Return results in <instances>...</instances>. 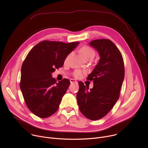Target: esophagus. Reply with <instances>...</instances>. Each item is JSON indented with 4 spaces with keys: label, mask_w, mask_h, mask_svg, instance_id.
I'll return each instance as SVG.
<instances>
[{
    "label": "esophagus",
    "mask_w": 148,
    "mask_h": 148,
    "mask_svg": "<svg viewBox=\"0 0 148 148\" xmlns=\"http://www.w3.org/2000/svg\"><path fill=\"white\" fill-rule=\"evenodd\" d=\"M70 81L71 83H77V81L75 79H70Z\"/></svg>",
    "instance_id": "34e87169"
}]
</instances>
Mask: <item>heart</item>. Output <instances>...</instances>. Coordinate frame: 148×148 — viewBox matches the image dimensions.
I'll return each mask as SVG.
<instances>
[{
  "mask_svg": "<svg viewBox=\"0 0 148 148\" xmlns=\"http://www.w3.org/2000/svg\"><path fill=\"white\" fill-rule=\"evenodd\" d=\"M80 53H81L82 56L83 57V58L86 60H88V59H92L95 56L94 50L88 46H84L82 47L80 49ZM70 56V54H69L66 57V58L65 59L66 62L68 60ZM85 73H86L85 71H81L80 70H76L73 73V75L75 78H78L82 76V74Z\"/></svg>",
  "mask_w": 148,
  "mask_h": 148,
  "instance_id": "b5f03b06",
  "label": "heart"
}]
</instances>
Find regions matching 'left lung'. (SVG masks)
I'll use <instances>...</instances> for the list:
<instances>
[{"label": "left lung", "instance_id": "1", "mask_svg": "<svg viewBox=\"0 0 148 148\" xmlns=\"http://www.w3.org/2000/svg\"><path fill=\"white\" fill-rule=\"evenodd\" d=\"M90 45L98 53L100 59L87 79L93 81V88L79 81L77 99L81 112L88 119L98 120L106 115L119 98L125 77L122 54L108 39L91 41Z\"/></svg>", "mask_w": 148, "mask_h": 148}]
</instances>
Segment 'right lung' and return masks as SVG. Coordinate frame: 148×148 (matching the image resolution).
Returning <instances> with one entry per match:
<instances>
[{
	"label": "right lung",
	"mask_w": 148,
	"mask_h": 148,
	"mask_svg": "<svg viewBox=\"0 0 148 148\" xmlns=\"http://www.w3.org/2000/svg\"><path fill=\"white\" fill-rule=\"evenodd\" d=\"M78 44L43 41L26 57L21 68L20 87L27 107L36 116L45 118L57 111L70 81L64 78L57 83L51 74L63 66Z\"/></svg>",
	"instance_id": "1"
}]
</instances>
